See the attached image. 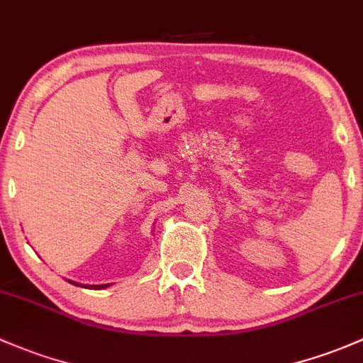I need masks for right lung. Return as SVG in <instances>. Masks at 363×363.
Here are the masks:
<instances>
[{
	"instance_id": "right-lung-1",
	"label": "right lung",
	"mask_w": 363,
	"mask_h": 363,
	"mask_svg": "<svg viewBox=\"0 0 363 363\" xmlns=\"http://www.w3.org/2000/svg\"><path fill=\"white\" fill-rule=\"evenodd\" d=\"M71 284H72V281H71ZM76 285H78V284H76ZM106 287H108V285H95V287H91V289H106Z\"/></svg>"
}]
</instances>
